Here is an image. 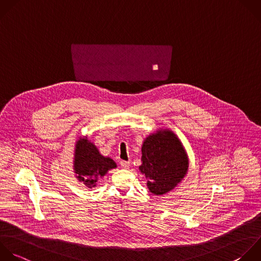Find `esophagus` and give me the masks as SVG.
Returning <instances> with one entry per match:
<instances>
[{
    "mask_svg": "<svg viewBox=\"0 0 261 261\" xmlns=\"http://www.w3.org/2000/svg\"><path fill=\"white\" fill-rule=\"evenodd\" d=\"M129 165H130V162H129V161H125V160H121V161H120V166H121L122 168H128Z\"/></svg>",
    "mask_w": 261,
    "mask_h": 261,
    "instance_id": "esophagus-1",
    "label": "esophagus"
}]
</instances>
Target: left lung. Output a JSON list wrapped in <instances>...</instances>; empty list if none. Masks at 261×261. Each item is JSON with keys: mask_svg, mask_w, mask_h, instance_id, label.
<instances>
[{"mask_svg": "<svg viewBox=\"0 0 261 261\" xmlns=\"http://www.w3.org/2000/svg\"><path fill=\"white\" fill-rule=\"evenodd\" d=\"M189 167L187 153L170 130H159L146 138L142 147V165L147 187L154 195L172 190L186 175Z\"/></svg>", "mask_w": 261, "mask_h": 261, "instance_id": "obj_1", "label": "left lung"}]
</instances>
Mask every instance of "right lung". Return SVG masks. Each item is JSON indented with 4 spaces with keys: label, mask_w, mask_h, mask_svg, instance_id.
Returning a JSON list of instances; mask_svg holds the SVG:
<instances>
[{
    "label": "right lung",
    "mask_w": 261,
    "mask_h": 261,
    "mask_svg": "<svg viewBox=\"0 0 261 261\" xmlns=\"http://www.w3.org/2000/svg\"><path fill=\"white\" fill-rule=\"evenodd\" d=\"M73 166L79 180L92 188L96 186L99 177L115 168L116 163L111 158L102 156L93 143L81 138L75 145Z\"/></svg>",
    "instance_id": "right-lung-1"
}]
</instances>
